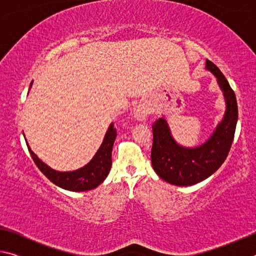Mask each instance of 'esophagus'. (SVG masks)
I'll list each match as a JSON object with an SVG mask.
<instances>
[{
	"mask_svg": "<svg viewBox=\"0 0 256 256\" xmlns=\"http://www.w3.org/2000/svg\"><path fill=\"white\" fill-rule=\"evenodd\" d=\"M133 114H134V118H136V120H140V122H144V120H146V118H148L149 110H146V106L138 105V106L134 108Z\"/></svg>",
	"mask_w": 256,
	"mask_h": 256,
	"instance_id": "34e87169",
	"label": "esophagus"
}]
</instances>
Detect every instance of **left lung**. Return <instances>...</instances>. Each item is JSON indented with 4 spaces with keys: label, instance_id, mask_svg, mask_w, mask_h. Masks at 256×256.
<instances>
[{
    "label": "left lung",
    "instance_id": "1",
    "mask_svg": "<svg viewBox=\"0 0 256 256\" xmlns=\"http://www.w3.org/2000/svg\"><path fill=\"white\" fill-rule=\"evenodd\" d=\"M206 68L216 78L226 100L224 118L209 140L196 148H185L172 136L164 118L152 124L151 164L160 178L172 185L190 186L211 176L226 160L235 136L238 118L235 92L211 60H206Z\"/></svg>",
    "mask_w": 256,
    "mask_h": 256
}]
</instances>
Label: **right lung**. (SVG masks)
<instances>
[{"label":"right lung","instance_id":"1","mask_svg":"<svg viewBox=\"0 0 256 256\" xmlns=\"http://www.w3.org/2000/svg\"><path fill=\"white\" fill-rule=\"evenodd\" d=\"M32 84V82L30 84V86ZM116 136H118V132H116V128H114V124L112 123L108 128L105 138H104L100 148L98 149L94 158L84 167L73 172H58L52 170L32 152L28 144L27 146L34 164L50 182L64 190H73V192H84V190L96 188L110 174L112 167V150Z\"/></svg>","mask_w":256,"mask_h":256}]
</instances>
